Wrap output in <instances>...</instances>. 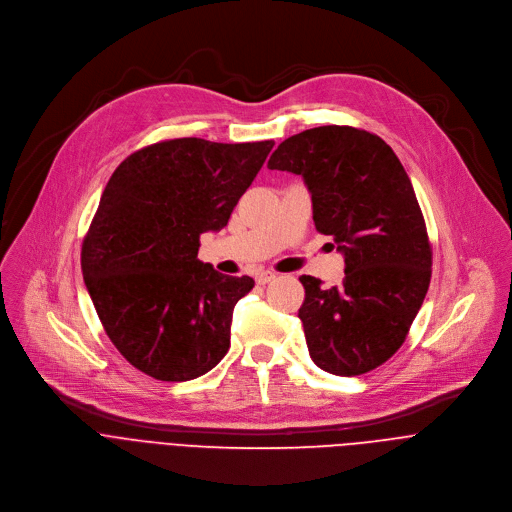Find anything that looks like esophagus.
Returning a JSON list of instances; mask_svg holds the SVG:
<instances>
[{
	"mask_svg": "<svg viewBox=\"0 0 512 512\" xmlns=\"http://www.w3.org/2000/svg\"><path fill=\"white\" fill-rule=\"evenodd\" d=\"M271 279H275V273H271V271H257V273H255V281H257L259 285H265V283H269Z\"/></svg>",
	"mask_w": 512,
	"mask_h": 512,
	"instance_id": "esophagus-1",
	"label": "esophagus"
}]
</instances>
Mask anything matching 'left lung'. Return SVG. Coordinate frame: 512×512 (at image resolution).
Returning a JSON list of instances; mask_svg holds the SVG:
<instances>
[{"label":"left lung","mask_w":512,"mask_h":512,"mask_svg":"<svg viewBox=\"0 0 512 512\" xmlns=\"http://www.w3.org/2000/svg\"><path fill=\"white\" fill-rule=\"evenodd\" d=\"M269 170L302 176L314 225L334 239L346 269L340 285L302 275L298 312L312 360L356 377L403 344L431 279V249L411 180L389 145L354 127L322 125L287 137Z\"/></svg>","instance_id":"8db88e82"}]
</instances>
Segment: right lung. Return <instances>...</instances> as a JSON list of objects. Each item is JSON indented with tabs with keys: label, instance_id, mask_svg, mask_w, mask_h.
<instances>
[{
	"label": "right lung",
	"instance_id": "obj_1",
	"mask_svg": "<svg viewBox=\"0 0 512 512\" xmlns=\"http://www.w3.org/2000/svg\"><path fill=\"white\" fill-rule=\"evenodd\" d=\"M273 139L154 143L109 178L81 267L115 348L158 381H190L223 360L235 304L255 281L198 259L200 235L227 227Z\"/></svg>",
	"mask_w": 512,
	"mask_h": 512
}]
</instances>
